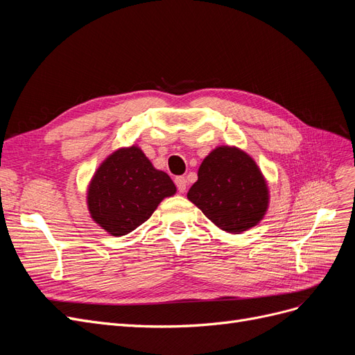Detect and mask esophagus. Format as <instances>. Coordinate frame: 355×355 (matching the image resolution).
Listing matches in <instances>:
<instances>
[{
  "label": "esophagus",
  "instance_id": "obj_1",
  "mask_svg": "<svg viewBox=\"0 0 355 355\" xmlns=\"http://www.w3.org/2000/svg\"><path fill=\"white\" fill-rule=\"evenodd\" d=\"M175 184H176V188H178V191L180 192H185L187 191V185H188V182H187V179L184 178V176H178L176 179H175Z\"/></svg>",
  "mask_w": 355,
  "mask_h": 355
}]
</instances>
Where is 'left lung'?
Masks as SVG:
<instances>
[{"instance_id":"8db88e82","label":"left lung","mask_w":355,"mask_h":355,"mask_svg":"<svg viewBox=\"0 0 355 355\" xmlns=\"http://www.w3.org/2000/svg\"><path fill=\"white\" fill-rule=\"evenodd\" d=\"M188 200L220 230L240 234L262 220L270 194L250 155L235 146H219L202 159Z\"/></svg>"}]
</instances>
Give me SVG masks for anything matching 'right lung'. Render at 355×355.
Wrapping results in <instances>:
<instances>
[{
	"instance_id": "obj_1",
	"label": "right lung",
	"mask_w": 355,
	"mask_h": 355,
	"mask_svg": "<svg viewBox=\"0 0 355 355\" xmlns=\"http://www.w3.org/2000/svg\"><path fill=\"white\" fill-rule=\"evenodd\" d=\"M176 194L173 180L157 170L141 148H121L106 158L89 185V211L115 237L146 222L161 200Z\"/></svg>"
}]
</instances>
